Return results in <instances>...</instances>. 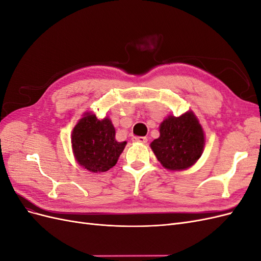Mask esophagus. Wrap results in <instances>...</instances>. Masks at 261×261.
I'll return each instance as SVG.
<instances>
[{
  "label": "esophagus",
  "mask_w": 261,
  "mask_h": 261,
  "mask_svg": "<svg viewBox=\"0 0 261 261\" xmlns=\"http://www.w3.org/2000/svg\"><path fill=\"white\" fill-rule=\"evenodd\" d=\"M133 139L135 140V141H137V143H140V144H146L147 141H148L147 137H134Z\"/></svg>",
  "instance_id": "obj_1"
}]
</instances>
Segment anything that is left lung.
I'll list each match as a JSON object with an SVG mask.
<instances>
[{
  "label": "left lung",
  "instance_id": "left-lung-1",
  "mask_svg": "<svg viewBox=\"0 0 261 261\" xmlns=\"http://www.w3.org/2000/svg\"><path fill=\"white\" fill-rule=\"evenodd\" d=\"M156 159L170 171L186 170L199 159L204 133L194 112L169 115L160 124V137L150 144Z\"/></svg>",
  "mask_w": 261,
  "mask_h": 261
}]
</instances>
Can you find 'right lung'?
I'll list each match as a JSON object with an SVG mask.
<instances>
[{"label": "right lung", "mask_w": 261, "mask_h": 261, "mask_svg": "<svg viewBox=\"0 0 261 261\" xmlns=\"http://www.w3.org/2000/svg\"><path fill=\"white\" fill-rule=\"evenodd\" d=\"M126 141L115 139V128L109 117L103 120L87 112L72 133V148L77 163L93 173L106 172L116 164Z\"/></svg>", "instance_id": "right-lung-1"}]
</instances>
